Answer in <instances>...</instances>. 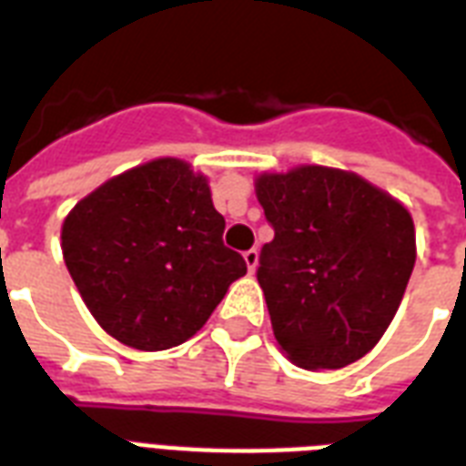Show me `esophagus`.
I'll return each mask as SVG.
<instances>
[{
	"mask_svg": "<svg viewBox=\"0 0 466 466\" xmlns=\"http://www.w3.org/2000/svg\"><path fill=\"white\" fill-rule=\"evenodd\" d=\"M244 261H247L248 273H254L256 263H258V251H256V248H248V251H244Z\"/></svg>",
	"mask_w": 466,
	"mask_h": 466,
	"instance_id": "esophagus-1",
	"label": "esophagus"
}]
</instances>
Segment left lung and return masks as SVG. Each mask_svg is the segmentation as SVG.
Here are the masks:
<instances>
[{"instance_id":"left-lung-1","label":"left lung","mask_w":466,"mask_h":466,"mask_svg":"<svg viewBox=\"0 0 466 466\" xmlns=\"http://www.w3.org/2000/svg\"><path fill=\"white\" fill-rule=\"evenodd\" d=\"M256 198L276 232L256 278L278 346L307 370L360 360L387 331L411 278L409 210L358 174L326 167L261 174Z\"/></svg>"}]
</instances>
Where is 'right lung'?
<instances>
[{"instance_id":"right-lung-1","label":"right lung","mask_w":466,"mask_h":466,"mask_svg":"<svg viewBox=\"0 0 466 466\" xmlns=\"http://www.w3.org/2000/svg\"><path fill=\"white\" fill-rule=\"evenodd\" d=\"M222 232L208 178L167 157L79 200L62 225V256L106 333L137 350H167L200 331L247 273Z\"/></svg>"}]
</instances>
